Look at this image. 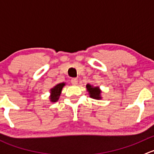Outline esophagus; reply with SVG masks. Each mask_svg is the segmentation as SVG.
Here are the masks:
<instances>
[{"label":"esophagus","mask_w":154,"mask_h":154,"mask_svg":"<svg viewBox=\"0 0 154 154\" xmlns=\"http://www.w3.org/2000/svg\"><path fill=\"white\" fill-rule=\"evenodd\" d=\"M71 83L73 85H78V79H76V78H73V79H71Z\"/></svg>","instance_id":"34e87169"}]
</instances>
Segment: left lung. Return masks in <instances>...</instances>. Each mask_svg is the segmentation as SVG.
I'll return each instance as SVG.
<instances>
[{
    "label": "left lung",
    "instance_id": "obj_1",
    "mask_svg": "<svg viewBox=\"0 0 154 154\" xmlns=\"http://www.w3.org/2000/svg\"><path fill=\"white\" fill-rule=\"evenodd\" d=\"M86 88L90 98L93 99H96V100H100V99H102V97H101V90L99 88V87H95L93 85H91L90 84H88L86 85Z\"/></svg>",
    "mask_w": 154,
    "mask_h": 154
}]
</instances>
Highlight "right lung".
<instances>
[{
	"instance_id": "add662e5",
	"label": "right lung",
	"mask_w": 154,
	"mask_h": 154,
	"mask_svg": "<svg viewBox=\"0 0 154 154\" xmlns=\"http://www.w3.org/2000/svg\"><path fill=\"white\" fill-rule=\"evenodd\" d=\"M66 85V84L64 82L62 83L57 84L55 86H54L53 88H51L50 90V96L49 97L50 101L51 102H56L59 99L60 96H61V90H62L63 88Z\"/></svg>"
}]
</instances>
